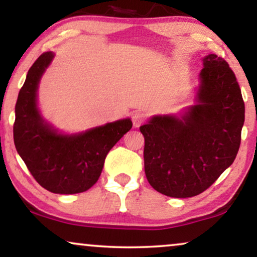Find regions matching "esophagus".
<instances>
[{
    "label": "esophagus",
    "instance_id": "obj_1",
    "mask_svg": "<svg viewBox=\"0 0 257 257\" xmlns=\"http://www.w3.org/2000/svg\"><path fill=\"white\" fill-rule=\"evenodd\" d=\"M147 119V115L144 111H134L132 115V121L134 123V126H140Z\"/></svg>",
    "mask_w": 257,
    "mask_h": 257
}]
</instances>
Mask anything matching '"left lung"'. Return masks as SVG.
I'll return each instance as SVG.
<instances>
[{
    "instance_id": "8db88e82",
    "label": "left lung",
    "mask_w": 257,
    "mask_h": 257,
    "mask_svg": "<svg viewBox=\"0 0 257 257\" xmlns=\"http://www.w3.org/2000/svg\"><path fill=\"white\" fill-rule=\"evenodd\" d=\"M203 61L198 104L180 117L154 116L140 126L146 177L168 197H194L207 190L232 164L241 145L244 102L235 73L216 54Z\"/></svg>"
}]
</instances>
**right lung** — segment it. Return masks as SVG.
Wrapping results in <instances>:
<instances>
[{
  "label": "right lung",
  "mask_w": 257,
  "mask_h": 257,
  "mask_svg": "<svg viewBox=\"0 0 257 257\" xmlns=\"http://www.w3.org/2000/svg\"><path fill=\"white\" fill-rule=\"evenodd\" d=\"M52 59L53 53L45 52L28 71L15 105L14 144L28 171L47 191L85 192L97 183L106 154L133 123L125 118L80 134H58L42 119L37 105L38 84Z\"/></svg>",
  "instance_id": "add662e5"
}]
</instances>
